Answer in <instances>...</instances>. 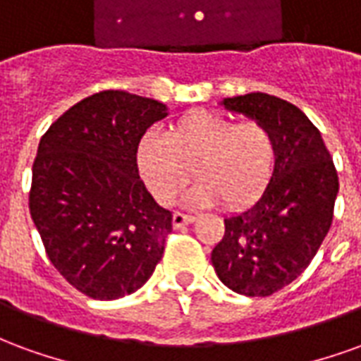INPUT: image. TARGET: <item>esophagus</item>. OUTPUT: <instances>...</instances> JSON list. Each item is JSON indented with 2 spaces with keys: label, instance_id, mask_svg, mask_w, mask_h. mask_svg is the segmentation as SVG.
<instances>
[{
  "label": "esophagus",
  "instance_id": "34e87169",
  "mask_svg": "<svg viewBox=\"0 0 361 361\" xmlns=\"http://www.w3.org/2000/svg\"><path fill=\"white\" fill-rule=\"evenodd\" d=\"M195 220V216H191V214H183V212H173L172 222L176 228L185 226V224H191Z\"/></svg>",
  "mask_w": 361,
  "mask_h": 361
}]
</instances>
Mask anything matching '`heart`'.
I'll list each match as a JSON object with an SVG mask.
<instances>
[{"label":"heart","instance_id":"obj_1","mask_svg":"<svg viewBox=\"0 0 361 361\" xmlns=\"http://www.w3.org/2000/svg\"><path fill=\"white\" fill-rule=\"evenodd\" d=\"M274 137L263 123H235L211 111H193L168 127L166 137L145 135L137 149L142 181L158 203L170 204L193 176L189 201L230 209L255 201L271 178Z\"/></svg>","mask_w":361,"mask_h":361}]
</instances>
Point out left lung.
<instances>
[{"label":"left lung","mask_w":361,"mask_h":361,"mask_svg":"<svg viewBox=\"0 0 361 361\" xmlns=\"http://www.w3.org/2000/svg\"><path fill=\"white\" fill-rule=\"evenodd\" d=\"M222 106L269 129L276 145L271 180L257 201L224 219L214 271L242 295H271L302 274L333 222L338 176L319 129L298 106L265 92Z\"/></svg>","instance_id":"left-lung-1"}]
</instances>
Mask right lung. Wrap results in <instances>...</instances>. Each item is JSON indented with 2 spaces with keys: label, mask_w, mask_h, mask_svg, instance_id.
Here are the masks:
<instances>
[{
  "label": "right lung",
  "mask_w": 361,
  "mask_h": 361,
  "mask_svg": "<svg viewBox=\"0 0 361 361\" xmlns=\"http://www.w3.org/2000/svg\"><path fill=\"white\" fill-rule=\"evenodd\" d=\"M166 104L104 90L46 131L32 164L30 216L59 274L94 300L133 294L152 276L172 212L139 178L137 149Z\"/></svg>",
  "instance_id": "right-lung-1"
}]
</instances>
